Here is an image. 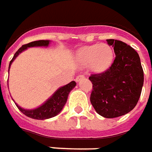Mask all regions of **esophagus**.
I'll return each mask as SVG.
<instances>
[{"label": "esophagus", "instance_id": "34e87169", "mask_svg": "<svg viewBox=\"0 0 152 152\" xmlns=\"http://www.w3.org/2000/svg\"><path fill=\"white\" fill-rule=\"evenodd\" d=\"M85 78V76L84 75H78V76L76 77V81L79 82L80 80H81L82 79H84Z\"/></svg>", "mask_w": 152, "mask_h": 152}]
</instances>
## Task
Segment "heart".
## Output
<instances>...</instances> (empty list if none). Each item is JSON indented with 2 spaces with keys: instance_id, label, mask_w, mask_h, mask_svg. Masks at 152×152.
<instances>
[{
  "instance_id": "heart-1",
  "label": "heart",
  "mask_w": 152,
  "mask_h": 152,
  "mask_svg": "<svg viewBox=\"0 0 152 152\" xmlns=\"http://www.w3.org/2000/svg\"><path fill=\"white\" fill-rule=\"evenodd\" d=\"M113 51L107 44L85 46L78 51V60L83 65L91 64L96 72L107 69L112 64Z\"/></svg>"
}]
</instances>
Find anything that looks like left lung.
Listing matches in <instances>:
<instances>
[{
  "instance_id": "left-lung-1",
  "label": "left lung",
  "mask_w": 152,
  "mask_h": 152,
  "mask_svg": "<svg viewBox=\"0 0 152 152\" xmlns=\"http://www.w3.org/2000/svg\"><path fill=\"white\" fill-rule=\"evenodd\" d=\"M113 46L115 58L107 70L93 73L90 102L101 116L113 118L133 110L141 95L143 70L136 50L123 42L107 39Z\"/></svg>"
}]
</instances>
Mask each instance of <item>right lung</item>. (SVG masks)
Segmentation results:
<instances>
[{
  "mask_svg": "<svg viewBox=\"0 0 152 152\" xmlns=\"http://www.w3.org/2000/svg\"><path fill=\"white\" fill-rule=\"evenodd\" d=\"M48 44H49L48 40H39V41L31 42L30 43L22 46V48H20L18 50H17V52L13 56V59H11L10 65H9V69H10L12 62L14 60L17 56H18L19 53L22 52V50H26V48H30V47H41V46L47 47V46H48ZM76 82L72 81L64 87L59 88V89L54 93L53 96H51L50 99H48L42 105L37 108L35 110H24L16 104L17 107L18 108L19 110L21 111L22 113H24L25 115H26L31 118L43 120V119L53 118V117L56 116L62 110V109L64 106L65 103L67 102L68 94L73 88L76 86Z\"/></svg>",
  "mask_w": 152,
  "mask_h": 152,
  "instance_id": "right-lung-1",
  "label": "right lung"
}]
</instances>
